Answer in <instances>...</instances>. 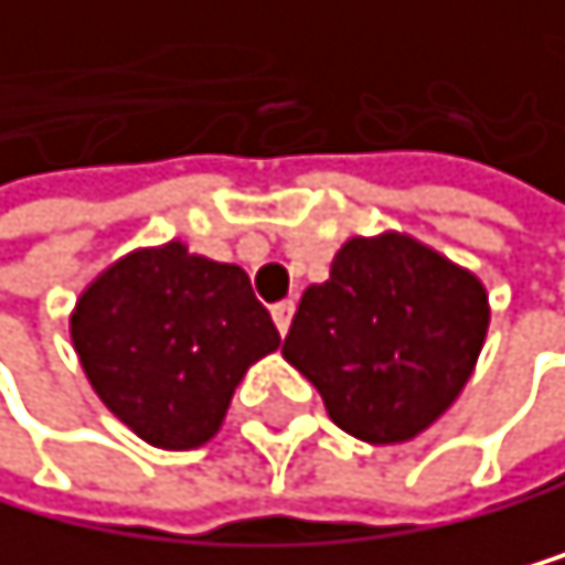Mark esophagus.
I'll return each instance as SVG.
<instances>
[{
  "instance_id": "1",
  "label": "esophagus",
  "mask_w": 565,
  "mask_h": 565,
  "mask_svg": "<svg viewBox=\"0 0 565 565\" xmlns=\"http://www.w3.org/2000/svg\"><path fill=\"white\" fill-rule=\"evenodd\" d=\"M291 317H295V302H277L274 306V323H277V331L280 334H288V327H291Z\"/></svg>"
}]
</instances>
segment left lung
<instances>
[{
	"label": "left lung",
	"instance_id": "obj_1",
	"mask_svg": "<svg viewBox=\"0 0 565 565\" xmlns=\"http://www.w3.org/2000/svg\"><path fill=\"white\" fill-rule=\"evenodd\" d=\"M488 291L409 234L349 238L323 285H309L285 360L352 438L402 445L467 387L488 334Z\"/></svg>",
	"mask_w": 565,
	"mask_h": 565
}]
</instances>
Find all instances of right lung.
I'll return each instance as SVG.
<instances>
[{
    "mask_svg": "<svg viewBox=\"0 0 565 565\" xmlns=\"http://www.w3.org/2000/svg\"><path fill=\"white\" fill-rule=\"evenodd\" d=\"M71 338L103 406L170 452L210 441L245 370L280 345L242 266L195 256L184 242L106 266L81 291Z\"/></svg>",
    "mask_w": 565,
    "mask_h": 565,
    "instance_id": "1",
    "label": "right lung"
}]
</instances>
